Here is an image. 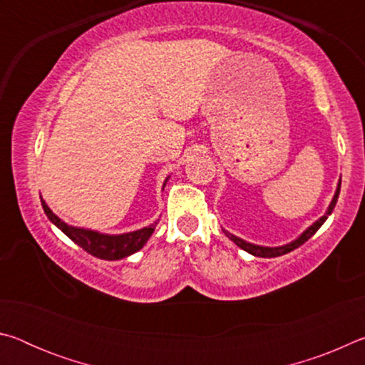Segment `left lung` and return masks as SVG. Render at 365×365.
<instances>
[{
	"mask_svg": "<svg viewBox=\"0 0 365 365\" xmlns=\"http://www.w3.org/2000/svg\"><path fill=\"white\" fill-rule=\"evenodd\" d=\"M339 188H341V180L338 182L336 193H335V196H333V200H331V202H330L329 211H327V214L322 215V217H320L317 222H314V224H312L311 227H309L307 230H306L304 233H302L298 240H294V242L288 243V245H285V246H279V248H265V246H257V245L246 243L245 240L235 237V235L228 233V232H225V230H224V233L227 235L228 238L232 240V242H233L235 245L240 246V248L245 250V251H248L250 255H252V256H257V257H277V256H283V255H287V252H289V251L299 248V246H301L302 243H306L307 240L311 238L312 235L316 233L320 227H322V224L327 220V217H329L333 209H335V205H336V201H338V195H339Z\"/></svg>",
	"mask_w": 365,
	"mask_h": 365,
	"instance_id": "obj_1",
	"label": "left lung"
}]
</instances>
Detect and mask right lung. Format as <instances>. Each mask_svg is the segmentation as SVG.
I'll list each match as a JSON object with an SVG mask.
<instances>
[{
  "instance_id": "1",
  "label": "right lung",
  "mask_w": 365,
  "mask_h": 365,
  "mask_svg": "<svg viewBox=\"0 0 365 365\" xmlns=\"http://www.w3.org/2000/svg\"><path fill=\"white\" fill-rule=\"evenodd\" d=\"M165 185V183H164ZM43 211L48 215V219L56 225L61 232H64L73 243L83 248L91 256L106 259V261H117V259L127 257L143 248V245L150 240V237L156 228L158 222H154L150 227L141 228L137 232L123 233V235H104L93 230H85V228H77L67 225L66 222L61 220L58 215H54L51 209L46 206L45 201H41Z\"/></svg>"
}]
</instances>
